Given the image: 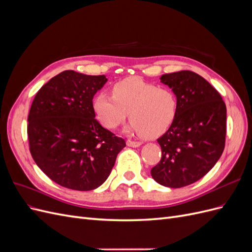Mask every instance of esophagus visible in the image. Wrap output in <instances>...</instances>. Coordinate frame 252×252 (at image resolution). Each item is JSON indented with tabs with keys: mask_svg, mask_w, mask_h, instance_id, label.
Wrapping results in <instances>:
<instances>
[{
	"mask_svg": "<svg viewBox=\"0 0 252 252\" xmlns=\"http://www.w3.org/2000/svg\"><path fill=\"white\" fill-rule=\"evenodd\" d=\"M141 142L138 141H132V140H127V145L129 147H139L141 146Z\"/></svg>",
	"mask_w": 252,
	"mask_h": 252,
	"instance_id": "1",
	"label": "esophagus"
}]
</instances>
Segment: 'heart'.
I'll list each match as a JSON object with an SVG mask.
<instances>
[{"instance_id": "1", "label": "heart", "mask_w": 252, "mask_h": 252, "mask_svg": "<svg viewBox=\"0 0 252 252\" xmlns=\"http://www.w3.org/2000/svg\"><path fill=\"white\" fill-rule=\"evenodd\" d=\"M94 108L106 128H117L129 112L131 123L128 130L154 138L172 124L178 112V98L169 88L131 78L117 83L112 88V96L97 94Z\"/></svg>"}]
</instances>
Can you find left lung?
Returning a JSON list of instances; mask_svg holds the SVG:
<instances>
[{
	"label": "left lung",
	"mask_w": 252,
	"mask_h": 252,
	"mask_svg": "<svg viewBox=\"0 0 252 252\" xmlns=\"http://www.w3.org/2000/svg\"><path fill=\"white\" fill-rule=\"evenodd\" d=\"M161 82L177 95L178 112L158 139L162 157L151 175L165 187L180 188L203 178L222 156L226 105L218 90L195 72L166 73Z\"/></svg>",
	"instance_id": "obj_1"
}]
</instances>
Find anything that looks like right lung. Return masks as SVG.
<instances>
[{
    "mask_svg": "<svg viewBox=\"0 0 252 252\" xmlns=\"http://www.w3.org/2000/svg\"><path fill=\"white\" fill-rule=\"evenodd\" d=\"M106 82L105 75L65 70L33 98L27 126L30 154L61 186L80 191L101 186L126 146L94 119L93 98Z\"/></svg>",
    "mask_w": 252,
    "mask_h": 252,
    "instance_id": "right-lung-1",
    "label": "right lung"
}]
</instances>
